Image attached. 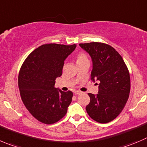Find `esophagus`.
Returning <instances> with one entry per match:
<instances>
[{"mask_svg":"<svg viewBox=\"0 0 147 147\" xmlns=\"http://www.w3.org/2000/svg\"><path fill=\"white\" fill-rule=\"evenodd\" d=\"M75 94H77V95H80V94H82V92L80 90H75Z\"/></svg>","mask_w":147,"mask_h":147,"instance_id":"1","label":"esophagus"}]
</instances>
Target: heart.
I'll return each mask as SVG.
<instances>
[{
	"instance_id": "1",
	"label": "heart",
	"mask_w": 147,
	"mask_h": 147,
	"mask_svg": "<svg viewBox=\"0 0 147 147\" xmlns=\"http://www.w3.org/2000/svg\"><path fill=\"white\" fill-rule=\"evenodd\" d=\"M85 60H88V59H87V57H86L84 53H80L77 55V57H76V62L77 63L85 61Z\"/></svg>"
}]
</instances>
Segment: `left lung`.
Masks as SVG:
<instances>
[{
    "mask_svg": "<svg viewBox=\"0 0 147 147\" xmlns=\"http://www.w3.org/2000/svg\"><path fill=\"white\" fill-rule=\"evenodd\" d=\"M79 46L91 57L93 69L90 78L98 81L96 95L88 94L90 103L87 113L100 123L115 119L124 108L131 90V78L125 63L118 52L109 45L92 42Z\"/></svg>",
    "mask_w": 147,
    "mask_h": 147,
    "instance_id": "obj_1",
    "label": "left lung"
}]
</instances>
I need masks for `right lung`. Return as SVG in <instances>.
Masks as SVG:
<instances>
[{"instance_id":"obj_1","label":"right lung","mask_w":147,"mask_h":147,"mask_svg":"<svg viewBox=\"0 0 147 147\" xmlns=\"http://www.w3.org/2000/svg\"><path fill=\"white\" fill-rule=\"evenodd\" d=\"M75 48V44L42 45L22 65L18 77L22 100L30 113L41 123L53 124L67 113L73 94L55 88V80L62 75L64 60Z\"/></svg>"}]
</instances>
